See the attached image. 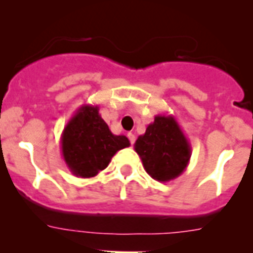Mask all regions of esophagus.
<instances>
[{"instance_id":"1","label":"esophagus","mask_w":253,"mask_h":253,"mask_svg":"<svg viewBox=\"0 0 253 253\" xmlns=\"http://www.w3.org/2000/svg\"><path fill=\"white\" fill-rule=\"evenodd\" d=\"M128 138H129V140H130L131 144H133V143L135 142V135H134L133 133H128Z\"/></svg>"}]
</instances>
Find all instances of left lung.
Instances as JSON below:
<instances>
[{
  "instance_id": "obj_1",
  "label": "left lung",
  "mask_w": 253,
  "mask_h": 253,
  "mask_svg": "<svg viewBox=\"0 0 253 253\" xmlns=\"http://www.w3.org/2000/svg\"><path fill=\"white\" fill-rule=\"evenodd\" d=\"M134 149L149 176L160 182L178 177L186 169L191 146L172 115H156L146 133L135 140Z\"/></svg>"
}]
</instances>
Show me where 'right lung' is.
<instances>
[{
    "label": "right lung",
    "mask_w": 253,
    "mask_h": 253,
    "mask_svg": "<svg viewBox=\"0 0 253 253\" xmlns=\"http://www.w3.org/2000/svg\"><path fill=\"white\" fill-rule=\"evenodd\" d=\"M130 146L125 135L111 133L97 105H82L69 119L60 137L67 167L77 177L90 178L106 169L118 151Z\"/></svg>",
    "instance_id": "add662e5"
}]
</instances>
